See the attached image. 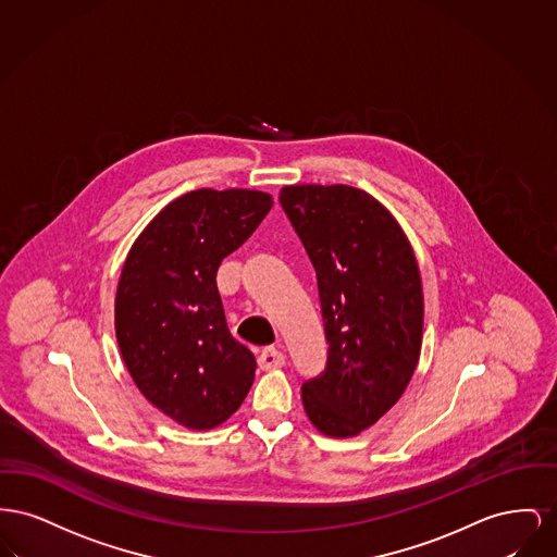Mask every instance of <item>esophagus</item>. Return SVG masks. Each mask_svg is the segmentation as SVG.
<instances>
[{"label":"esophagus","instance_id":"1","mask_svg":"<svg viewBox=\"0 0 557 557\" xmlns=\"http://www.w3.org/2000/svg\"><path fill=\"white\" fill-rule=\"evenodd\" d=\"M285 354L281 350H276V348H265L262 350V354L258 356V364H260V369H264V371H274V369H281V367H285Z\"/></svg>","mask_w":557,"mask_h":557}]
</instances>
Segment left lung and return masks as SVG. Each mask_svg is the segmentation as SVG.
<instances>
[{"label":"left lung","mask_w":557,"mask_h":557,"mask_svg":"<svg viewBox=\"0 0 557 557\" xmlns=\"http://www.w3.org/2000/svg\"><path fill=\"white\" fill-rule=\"evenodd\" d=\"M281 206L317 270L326 367L301 385L329 438L369 430L405 394L423 339L419 264L398 220L348 184H292Z\"/></svg>","instance_id":"left-lung-1"}]
</instances>
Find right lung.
Masks as SVG:
<instances>
[{"label": "right lung", "instance_id": "1", "mask_svg": "<svg viewBox=\"0 0 557 557\" xmlns=\"http://www.w3.org/2000/svg\"><path fill=\"white\" fill-rule=\"evenodd\" d=\"M270 207L262 190H190L148 222L125 258L119 350L143 396L182 428L222 425L256 377L253 354L226 326L215 272Z\"/></svg>", "mask_w": 557, "mask_h": 557}]
</instances>
